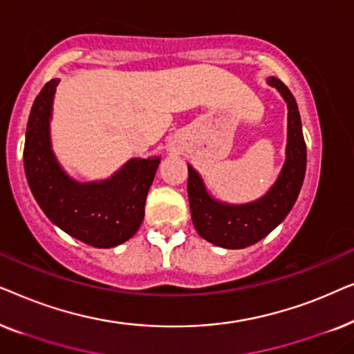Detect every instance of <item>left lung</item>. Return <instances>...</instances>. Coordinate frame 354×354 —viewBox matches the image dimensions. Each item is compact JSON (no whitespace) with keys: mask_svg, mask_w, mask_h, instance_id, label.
Listing matches in <instances>:
<instances>
[{"mask_svg":"<svg viewBox=\"0 0 354 354\" xmlns=\"http://www.w3.org/2000/svg\"><path fill=\"white\" fill-rule=\"evenodd\" d=\"M266 82L279 91L288 109L285 161L266 195L243 205L216 200L200 172L188 164L187 190L193 225L206 241L227 250L246 248L269 235L292 211L306 174V143L297 101L277 77H268Z\"/></svg>","mask_w":354,"mask_h":354,"instance_id":"8db88e82","label":"left lung"}]
</instances>
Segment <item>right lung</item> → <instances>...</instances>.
I'll return each mask as SVG.
<instances>
[{"instance_id":"right-lung-1","label":"right lung","mask_w":354,"mask_h":354,"mask_svg":"<svg viewBox=\"0 0 354 354\" xmlns=\"http://www.w3.org/2000/svg\"><path fill=\"white\" fill-rule=\"evenodd\" d=\"M53 79L33 101L28 115L24 169L32 195L53 224L95 248H113L137 234L145 201L161 162L159 156L132 158L104 180L79 182L57 161L51 145Z\"/></svg>"}]
</instances>
